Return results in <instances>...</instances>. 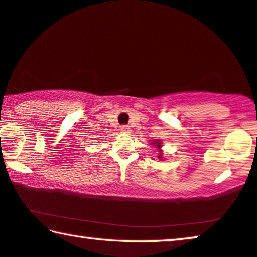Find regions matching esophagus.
Wrapping results in <instances>:
<instances>
[{
	"instance_id": "esophagus-1",
	"label": "esophagus",
	"mask_w": 257,
	"mask_h": 257,
	"mask_svg": "<svg viewBox=\"0 0 257 257\" xmlns=\"http://www.w3.org/2000/svg\"><path fill=\"white\" fill-rule=\"evenodd\" d=\"M121 132H122V133H127V134H129L130 132H132V130H130V128L128 127V125H122V127H121Z\"/></svg>"
}]
</instances>
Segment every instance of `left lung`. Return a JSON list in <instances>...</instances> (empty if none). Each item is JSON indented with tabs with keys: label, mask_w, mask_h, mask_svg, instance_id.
<instances>
[{
	"label": "left lung",
	"mask_w": 257,
	"mask_h": 257,
	"mask_svg": "<svg viewBox=\"0 0 257 257\" xmlns=\"http://www.w3.org/2000/svg\"><path fill=\"white\" fill-rule=\"evenodd\" d=\"M152 144H156L157 145V148H160V147H162V145H160V142H159V140H156V141H153V143ZM162 155H163V153H159V156H158V158L159 159H162Z\"/></svg>",
	"instance_id": "8db88e82"
}]
</instances>
